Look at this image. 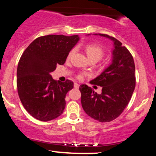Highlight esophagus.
<instances>
[{
  "label": "esophagus",
  "instance_id": "obj_1",
  "mask_svg": "<svg viewBox=\"0 0 156 156\" xmlns=\"http://www.w3.org/2000/svg\"><path fill=\"white\" fill-rule=\"evenodd\" d=\"M74 87H75V88H76V89H78V88H79V84L77 83H74Z\"/></svg>",
  "mask_w": 156,
  "mask_h": 156
}]
</instances>
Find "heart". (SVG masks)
Listing matches in <instances>:
<instances>
[{
    "instance_id": "obj_1",
    "label": "heart",
    "mask_w": 156,
    "mask_h": 156,
    "mask_svg": "<svg viewBox=\"0 0 156 156\" xmlns=\"http://www.w3.org/2000/svg\"><path fill=\"white\" fill-rule=\"evenodd\" d=\"M86 53L88 56L89 60H96L97 62L101 59L102 57L104 55V51L101 46L97 44H87L85 48ZM73 50H72L69 53V57L73 54ZM83 73L78 75V78H81L83 77Z\"/></svg>"
}]
</instances>
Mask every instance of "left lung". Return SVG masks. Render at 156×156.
<instances>
[{
	"label": "left lung",
	"mask_w": 156,
	"mask_h": 156,
	"mask_svg": "<svg viewBox=\"0 0 156 156\" xmlns=\"http://www.w3.org/2000/svg\"><path fill=\"white\" fill-rule=\"evenodd\" d=\"M98 35L114 43L112 64L90 81L103 87L102 92L98 94L86 84L80 85L79 89L86 114L95 120L106 122L119 117L129 103L136 86L135 64L129 51L119 40L107 34Z\"/></svg>",
	"instance_id": "8db88e82"
}]
</instances>
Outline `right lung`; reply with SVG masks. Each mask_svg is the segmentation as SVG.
<instances>
[{"label": "right lung", "mask_w": 156, "mask_h": 156, "mask_svg": "<svg viewBox=\"0 0 156 156\" xmlns=\"http://www.w3.org/2000/svg\"><path fill=\"white\" fill-rule=\"evenodd\" d=\"M78 35H47L37 38L23 52L17 71V92L26 110L35 119L48 122L59 117L73 82L53 80L56 64L65 63L78 43Z\"/></svg>", "instance_id": "obj_1"}]
</instances>
